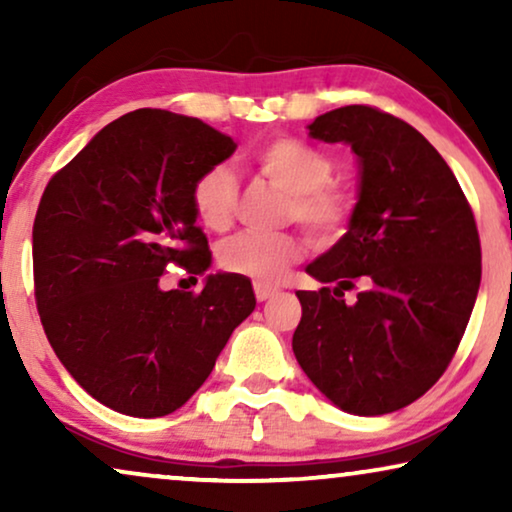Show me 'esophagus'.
<instances>
[{
    "label": "esophagus",
    "instance_id": "obj_1",
    "mask_svg": "<svg viewBox=\"0 0 512 512\" xmlns=\"http://www.w3.org/2000/svg\"><path fill=\"white\" fill-rule=\"evenodd\" d=\"M254 293H256L258 303H265V300H270V298L277 296V289H275V286H268V284L256 282V284H254Z\"/></svg>",
    "mask_w": 512,
    "mask_h": 512
}]
</instances>
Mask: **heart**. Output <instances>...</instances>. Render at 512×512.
Segmentation results:
<instances>
[{
    "instance_id": "1",
    "label": "heart",
    "mask_w": 512,
    "mask_h": 512,
    "mask_svg": "<svg viewBox=\"0 0 512 512\" xmlns=\"http://www.w3.org/2000/svg\"><path fill=\"white\" fill-rule=\"evenodd\" d=\"M254 165L265 179L289 195L286 216L296 219L317 240H331L352 216V198L333 184V163L324 153L298 139H275L258 146ZM193 209L209 230H223L233 221L237 181L228 165L209 167L191 188ZM303 256L298 235L242 233L219 247L223 270L249 277L261 284H275L289 265Z\"/></svg>"
}]
</instances>
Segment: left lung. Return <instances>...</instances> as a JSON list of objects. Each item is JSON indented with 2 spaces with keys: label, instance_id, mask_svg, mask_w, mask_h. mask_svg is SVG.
Listing matches in <instances>:
<instances>
[{
  "label": "left lung",
  "instance_id": "1",
  "mask_svg": "<svg viewBox=\"0 0 512 512\" xmlns=\"http://www.w3.org/2000/svg\"><path fill=\"white\" fill-rule=\"evenodd\" d=\"M307 130L352 146L359 188L347 233L305 268L335 289L296 291L293 354L335 408L387 415L426 394L457 352L480 289L478 228L443 156L401 118L352 104Z\"/></svg>",
  "mask_w": 512,
  "mask_h": 512
}]
</instances>
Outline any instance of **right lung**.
<instances>
[{"label":"right lung","instance_id":"obj_1","mask_svg":"<svg viewBox=\"0 0 512 512\" xmlns=\"http://www.w3.org/2000/svg\"><path fill=\"white\" fill-rule=\"evenodd\" d=\"M200 118L137 109L104 125L41 195L34 289L46 338L95 401L130 417L179 410L254 312L247 277L214 272L191 188L233 156ZM167 262L206 275L198 297L159 289Z\"/></svg>","mask_w":512,"mask_h":512}]
</instances>
